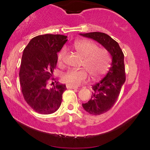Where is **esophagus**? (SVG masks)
I'll list each match as a JSON object with an SVG mask.
<instances>
[{
    "label": "esophagus",
    "mask_w": 150,
    "mask_h": 150,
    "mask_svg": "<svg viewBox=\"0 0 150 150\" xmlns=\"http://www.w3.org/2000/svg\"><path fill=\"white\" fill-rule=\"evenodd\" d=\"M66 87H67V89H78V87H74V86H71V85H67Z\"/></svg>",
    "instance_id": "34e87169"
}]
</instances>
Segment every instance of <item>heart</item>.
<instances>
[{"label":"heart","instance_id":"heart-1","mask_svg":"<svg viewBox=\"0 0 150 150\" xmlns=\"http://www.w3.org/2000/svg\"><path fill=\"white\" fill-rule=\"evenodd\" d=\"M77 54L83 59L82 66L89 73L92 79H98L105 74L110 66V57L109 52L104 48H98L96 43L90 40H82L76 42L73 45ZM65 54V50L62 49L59 52L57 60L62 61ZM87 78L85 69H70L64 74L62 80L67 85L77 87Z\"/></svg>","mask_w":150,"mask_h":150}]
</instances>
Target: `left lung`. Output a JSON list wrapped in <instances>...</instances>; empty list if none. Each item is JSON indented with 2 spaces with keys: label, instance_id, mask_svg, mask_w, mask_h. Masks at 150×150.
<instances>
[{
  "label": "left lung",
  "instance_id": "obj_1",
  "mask_svg": "<svg viewBox=\"0 0 150 150\" xmlns=\"http://www.w3.org/2000/svg\"><path fill=\"white\" fill-rule=\"evenodd\" d=\"M85 38L96 41L110 53L112 63L105 77L99 83L92 86L93 93L83 107L87 112L99 115L107 112L117 100L122 87L126 81L124 55L118 43L107 34L100 32L80 33Z\"/></svg>",
  "mask_w": 150,
  "mask_h": 150
}]
</instances>
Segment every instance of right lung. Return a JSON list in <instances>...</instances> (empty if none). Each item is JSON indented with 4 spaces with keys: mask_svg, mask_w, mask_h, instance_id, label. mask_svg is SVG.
Returning <instances> with one entry per match:
<instances>
[{
    "mask_svg": "<svg viewBox=\"0 0 150 150\" xmlns=\"http://www.w3.org/2000/svg\"><path fill=\"white\" fill-rule=\"evenodd\" d=\"M67 41V36L62 35H38L23 51L19 73L22 93L27 104L38 113H53L61 106L66 86L57 82L48 87V83L56 67L57 52Z\"/></svg>",
    "mask_w": 150,
    "mask_h": 150,
    "instance_id": "1",
    "label": "right lung"
}]
</instances>
